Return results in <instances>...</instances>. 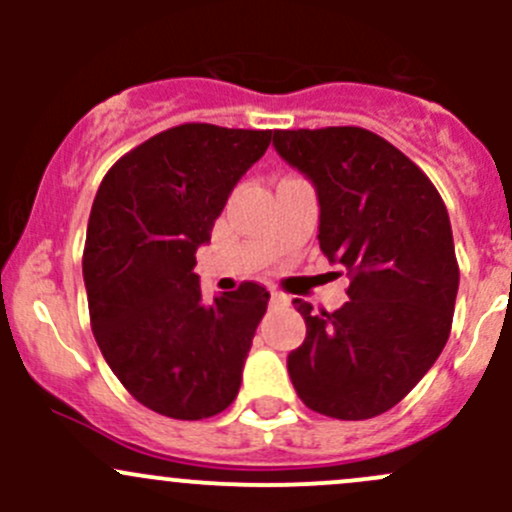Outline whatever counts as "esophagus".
Listing matches in <instances>:
<instances>
[{"label":"esophagus","mask_w":512,"mask_h":512,"mask_svg":"<svg viewBox=\"0 0 512 512\" xmlns=\"http://www.w3.org/2000/svg\"><path fill=\"white\" fill-rule=\"evenodd\" d=\"M270 302L272 304H287V294L280 289H270Z\"/></svg>","instance_id":"obj_1"}]
</instances>
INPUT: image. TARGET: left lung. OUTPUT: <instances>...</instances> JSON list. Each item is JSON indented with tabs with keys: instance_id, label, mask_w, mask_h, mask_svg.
Segmentation results:
<instances>
[{
	"instance_id": "8db88e82",
	"label": "left lung",
	"mask_w": 512,
	"mask_h": 512,
	"mask_svg": "<svg viewBox=\"0 0 512 512\" xmlns=\"http://www.w3.org/2000/svg\"><path fill=\"white\" fill-rule=\"evenodd\" d=\"M277 153L317 188L319 247L347 270L337 312L294 307L307 337L287 356L312 411L364 421L394 409L451 334L458 260L436 185L411 158L359 126L275 131Z\"/></svg>"
}]
</instances>
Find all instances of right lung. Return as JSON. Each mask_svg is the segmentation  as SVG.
I'll return each instance as SVG.
<instances>
[{"label":"right lung","instance_id":"obj_1","mask_svg":"<svg viewBox=\"0 0 512 512\" xmlns=\"http://www.w3.org/2000/svg\"><path fill=\"white\" fill-rule=\"evenodd\" d=\"M272 131L180 123L121 156L91 205L84 282L103 359L146 409L180 421L235 401L270 292L242 282L205 302L195 250Z\"/></svg>","mask_w":512,"mask_h":512}]
</instances>
